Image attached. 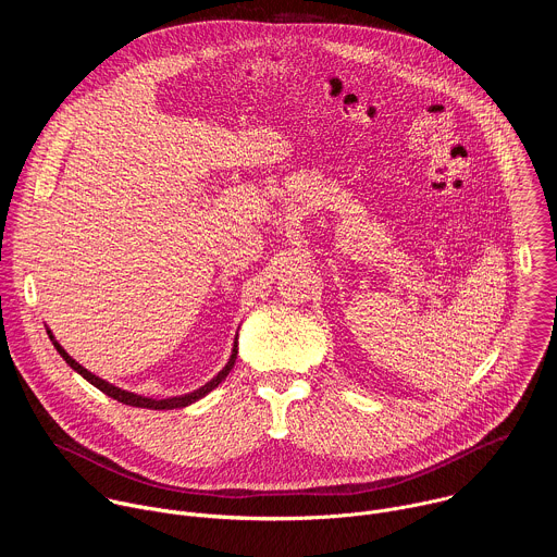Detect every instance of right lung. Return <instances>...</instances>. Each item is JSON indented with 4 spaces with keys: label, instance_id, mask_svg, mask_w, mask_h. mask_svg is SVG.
I'll return each instance as SVG.
<instances>
[{
    "label": "right lung",
    "instance_id": "add662e5",
    "mask_svg": "<svg viewBox=\"0 0 557 557\" xmlns=\"http://www.w3.org/2000/svg\"><path fill=\"white\" fill-rule=\"evenodd\" d=\"M48 335H50V342L54 344V348H57V352L65 359V363L72 368V370H76L78 374H82L86 381H90L95 387H99L101 392H106L108 396H112V399H116L119 404H125V406H132V408H147V410H176V408H187V406H191V404H196L198 399H202L205 394H209L213 387H218L224 379H226V374L231 372V368L235 366V359H237V342L233 344V350H231V357H228V361H226V366L211 379V381H207L202 387H198V389H194V392H187V394H181V396H170V399H149V396H140V394H134V392H127V389H121V387H116V385H112V383H108L106 379H101V376H97V374H92L90 370H86L82 363H76L63 348H61V344L52 337V333L48 331Z\"/></svg>",
    "mask_w": 557,
    "mask_h": 557
}]
</instances>
